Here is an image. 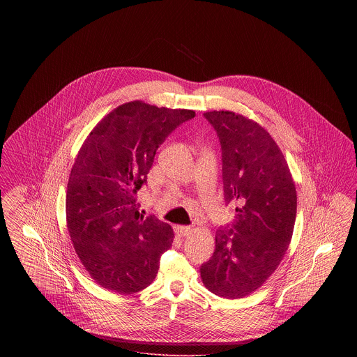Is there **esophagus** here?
Wrapping results in <instances>:
<instances>
[{
  "label": "esophagus",
  "instance_id": "1",
  "mask_svg": "<svg viewBox=\"0 0 357 357\" xmlns=\"http://www.w3.org/2000/svg\"><path fill=\"white\" fill-rule=\"evenodd\" d=\"M191 227L190 226H175V233L178 234V236H181V237H185V236H188L190 233H191Z\"/></svg>",
  "mask_w": 357,
  "mask_h": 357
}]
</instances>
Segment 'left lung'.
<instances>
[{"label": "left lung", "instance_id": "obj_1", "mask_svg": "<svg viewBox=\"0 0 357 357\" xmlns=\"http://www.w3.org/2000/svg\"><path fill=\"white\" fill-rule=\"evenodd\" d=\"M204 116L220 139L225 202L236 207L237 217L217 231L201 277L214 294L242 298L272 275L288 250L296 187L281 150L259 124L230 111Z\"/></svg>", "mask_w": 357, "mask_h": 357}]
</instances>
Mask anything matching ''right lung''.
<instances>
[{
  "label": "right lung",
  "instance_id": "right-lung-1",
  "mask_svg": "<svg viewBox=\"0 0 357 357\" xmlns=\"http://www.w3.org/2000/svg\"><path fill=\"white\" fill-rule=\"evenodd\" d=\"M195 116L190 109L123 104L92 130L69 175L67 225L86 272L102 288L131 294L156 277L174 233L139 213L155 153L171 132Z\"/></svg>",
  "mask_w": 357,
  "mask_h": 357
}]
</instances>
